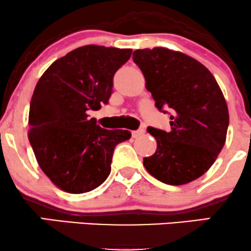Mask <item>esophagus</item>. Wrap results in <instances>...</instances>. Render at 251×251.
<instances>
[{
    "instance_id": "obj_1",
    "label": "esophagus",
    "mask_w": 251,
    "mask_h": 251,
    "mask_svg": "<svg viewBox=\"0 0 251 251\" xmlns=\"http://www.w3.org/2000/svg\"><path fill=\"white\" fill-rule=\"evenodd\" d=\"M144 133H145V129H144V128H139V129H137V131L132 132V137H133V138H138V137H140V135H143Z\"/></svg>"
}]
</instances>
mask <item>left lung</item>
I'll list each match as a JSON object with an SVG mask.
<instances>
[{
  "instance_id": "obj_1",
  "label": "left lung",
  "mask_w": 251,
  "mask_h": 251,
  "mask_svg": "<svg viewBox=\"0 0 251 251\" xmlns=\"http://www.w3.org/2000/svg\"><path fill=\"white\" fill-rule=\"evenodd\" d=\"M155 107L168 113L169 132L148 127L157 150L144 158L150 175L169 185H183L205 174L226 143L229 112L217 81L194 57L168 48L133 51Z\"/></svg>"
}]
</instances>
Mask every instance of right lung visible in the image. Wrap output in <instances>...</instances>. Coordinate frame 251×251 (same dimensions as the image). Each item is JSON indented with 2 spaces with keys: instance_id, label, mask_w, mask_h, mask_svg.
<instances>
[{
  "instance_id": "obj_1",
  "label": "right lung",
  "mask_w": 251,
  "mask_h": 251,
  "mask_svg": "<svg viewBox=\"0 0 251 251\" xmlns=\"http://www.w3.org/2000/svg\"><path fill=\"white\" fill-rule=\"evenodd\" d=\"M132 50L88 45L60 57L42 74L29 108L28 138L37 163L59 189L83 194L111 172L116 146L126 129H105L87 111L107 103L116 72Z\"/></svg>"
}]
</instances>
